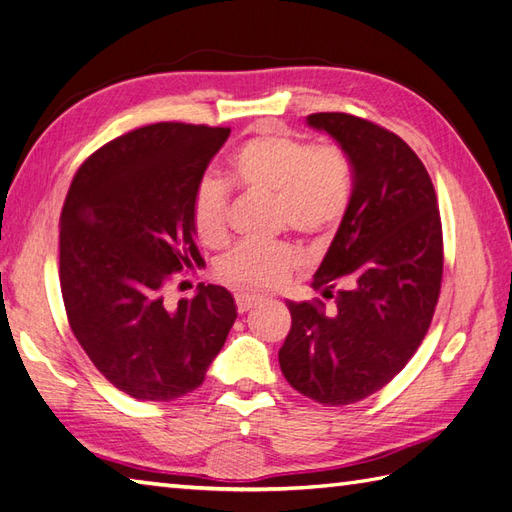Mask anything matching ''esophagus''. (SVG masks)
I'll return each mask as SVG.
<instances>
[{
    "instance_id": "esophagus-1",
    "label": "esophagus",
    "mask_w": 512,
    "mask_h": 512,
    "mask_svg": "<svg viewBox=\"0 0 512 512\" xmlns=\"http://www.w3.org/2000/svg\"><path fill=\"white\" fill-rule=\"evenodd\" d=\"M257 301H259V296H255V294H242V292L235 294V305H237V312H240V314L251 310V307H253Z\"/></svg>"
}]
</instances>
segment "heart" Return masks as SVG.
Segmentation results:
<instances>
[{
    "instance_id": "heart-1",
    "label": "heart",
    "mask_w": 512,
    "mask_h": 512,
    "mask_svg": "<svg viewBox=\"0 0 512 512\" xmlns=\"http://www.w3.org/2000/svg\"><path fill=\"white\" fill-rule=\"evenodd\" d=\"M231 178L251 194L275 198V224L305 237L336 229L347 216L353 196L351 163L336 146L285 133H259L231 157ZM192 227L198 240L218 248L229 237L231 189L220 178H200L192 194ZM299 255L288 242L237 244L216 264V275L229 288L264 292L288 279Z\"/></svg>"
}]
</instances>
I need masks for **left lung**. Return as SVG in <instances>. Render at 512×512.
Listing matches in <instances>:
<instances>
[{"label": "left lung", "mask_w": 512, "mask_h": 512, "mask_svg": "<svg viewBox=\"0 0 512 512\" xmlns=\"http://www.w3.org/2000/svg\"><path fill=\"white\" fill-rule=\"evenodd\" d=\"M347 154L353 196L312 288L325 301H285L292 327L279 349L294 390L349 406L382 390L427 334L443 281V224L432 178L384 126L349 113H312Z\"/></svg>", "instance_id": "1"}]
</instances>
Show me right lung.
<instances>
[{"instance_id": "1", "label": "right lung", "mask_w": 512, "mask_h": 512, "mask_svg": "<svg viewBox=\"0 0 512 512\" xmlns=\"http://www.w3.org/2000/svg\"><path fill=\"white\" fill-rule=\"evenodd\" d=\"M231 128L159 122L95 150L61 213L58 277L69 327L93 366L139 401H172L205 382L237 312L231 292L198 285L165 301L202 257L192 194Z\"/></svg>"}]
</instances>
